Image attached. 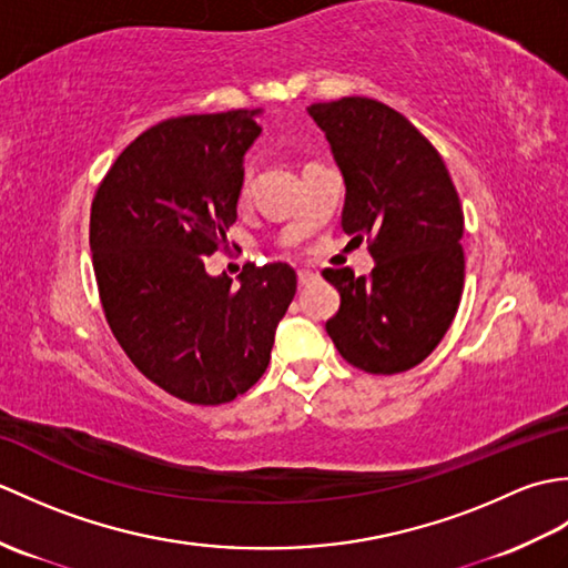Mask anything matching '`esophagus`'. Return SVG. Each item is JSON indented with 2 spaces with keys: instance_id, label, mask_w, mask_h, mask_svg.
Wrapping results in <instances>:
<instances>
[{
  "instance_id": "34e87169",
  "label": "esophagus",
  "mask_w": 568,
  "mask_h": 568,
  "mask_svg": "<svg viewBox=\"0 0 568 568\" xmlns=\"http://www.w3.org/2000/svg\"><path fill=\"white\" fill-rule=\"evenodd\" d=\"M312 281H315V273H310V271H297V283H300V287L310 285Z\"/></svg>"
}]
</instances>
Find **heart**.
<instances>
[{"label": "heart", "mask_w": 568, "mask_h": 568, "mask_svg": "<svg viewBox=\"0 0 568 568\" xmlns=\"http://www.w3.org/2000/svg\"><path fill=\"white\" fill-rule=\"evenodd\" d=\"M248 178H251V173L244 171V175H241V180H239V190H236V200L239 202H244L246 195H248Z\"/></svg>", "instance_id": "heart-1"}]
</instances>
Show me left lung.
Masks as SVG:
<instances>
[{"label": "left lung", "instance_id": "left-lung-1", "mask_svg": "<svg viewBox=\"0 0 568 568\" xmlns=\"http://www.w3.org/2000/svg\"><path fill=\"white\" fill-rule=\"evenodd\" d=\"M346 183L342 226L368 241L371 275L327 268L342 295L327 334L348 364L393 376L422 364L464 291V212L437 149L388 104L342 98L307 106Z\"/></svg>", "mask_w": 568, "mask_h": 568}]
</instances>
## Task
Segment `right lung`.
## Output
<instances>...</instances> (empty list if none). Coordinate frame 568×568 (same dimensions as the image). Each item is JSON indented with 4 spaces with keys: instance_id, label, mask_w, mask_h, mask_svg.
<instances>
[{
    "instance_id": "obj_1",
    "label": "right lung",
    "mask_w": 568,
    "mask_h": 568,
    "mask_svg": "<svg viewBox=\"0 0 568 568\" xmlns=\"http://www.w3.org/2000/svg\"><path fill=\"white\" fill-rule=\"evenodd\" d=\"M258 110L173 116L146 129L102 178L90 248L106 324L143 376L192 405L244 395L268 368L297 291L287 263L207 275L236 222Z\"/></svg>"
}]
</instances>
